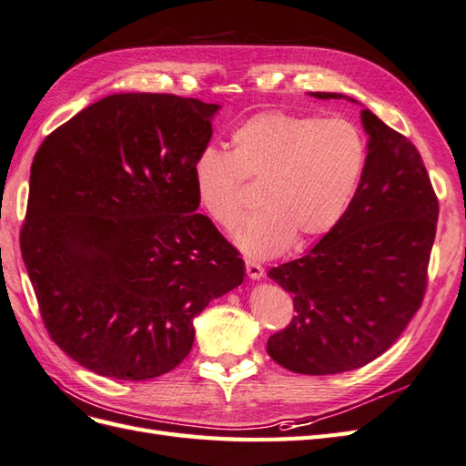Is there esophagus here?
Segmentation results:
<instances>
[{
    "label": "esophagus",
    "instance_id": "34e87169",
    "mask_svg": "<svg viewBox=\"0 0 466 466\" xmlns=\"http://www.w3.org/2000/svg\"><path fill=\"white\" fill-rule=\"evenodd\" d=\"M246 273L251 281H259V279L263 277V268L256 261H246Z\"/></svg>",
    "mask_w": 466,
    "mask_h": 466
}]
</instances>
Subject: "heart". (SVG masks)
<instances>
[{
  "mask_svg": "<svg viewBox=\"0 0 466 466\" xmlns=\"http://www.w3.org/2000/svg\"><path fill=\"white\" fill-rule=\"evenodd\" d=\"M367 166V142L345 118L268 111L232 132V152L208 146L193 162L201 207L224 228L244 208L242 183H258V210L234 240L251 258L281 254L297 238L309 244L334 230Z\"/></svg>",
  "mask_w": 466,
  "mask_h": 466,
  "instance_id": "b5f03b06",
  "label": "heart"
}]
</instances>
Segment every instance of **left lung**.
<instances>
[{"label": "left lung", "mask_w": 466, "mask_h": 466, "mask_svg": "<svg viewBox=\"0 0 466 466\" xmlns=\"http://www.w3.org/2000/svg\"><path fill=\"white\" fill-rule=\"evenodd\" d=\"M316 99H348L310 91ZM367 166L334 230L302 258L269 269L297 316L268 353L300 375H336L375 361L418 312L440 203L421 156L406 137L363 107Z\"/></svg>", "instance_id": "8db88e82"}]
</instances>
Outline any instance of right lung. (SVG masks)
I'll return each mask as SVG.
<instances>
[{
	"instance_id": "1",
	"label": "right lung",
	"mask_w": 466,
	"mask_h": 466,
	"mask_svg": "<svg viewBox=\"0 0 466 466\" xmlns=\"http://www.w3.org/2000/svg\"><path fill=\"white\" fill-rule=\"evenodd\" d=\"M220 105L116 93L45 138L21 254L58 348L101 377L146 380L189 355L193 320L246 275L197 215L193 162Z\"/></svg>"
}]
</instances>
